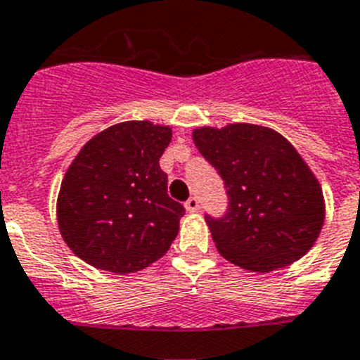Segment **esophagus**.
Returning <instances> with one entry per match:
<instances>
[{
    "label": "esophagus",
    "mask_w": 360,
    "mask_h": 360,
    "mask_svg": "<svg viewBox=\"0 0 360 360\" xmlns=\"http://www.w3.org/2000/svg\"><path fill=\"white\" fill-rule=\"evenodd\" d=\"M184 208L188 212H198L199 210V199L198 198H190L188 201L184 202Z\"/></svg>",
    "instance_id": "1"
}]
</instances>
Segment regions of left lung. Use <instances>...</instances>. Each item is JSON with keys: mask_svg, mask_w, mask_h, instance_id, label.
<instances>
[{"mask_svg": "<svg viewBox=\"0 0 360 360\" xmlns=\"http://www.w3.org/2000/svg\"><path fill=\"white\" fill-rule=\"evenodd\" d=\"M228 195L223 217L206 214L219 254L250 271L288 266L317 240L323 190L297 150L266 127L236 123L193 130Z\"/></svg>", "mask_w": 360, "mask_h": 360, "instance_id": "8db88e82", "label": "left lung"}]
</instances>
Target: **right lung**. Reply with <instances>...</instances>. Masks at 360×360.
Listing matches in <instances>:
<instances>
[{
  "label": "right lung",
  "instance_id": "obj_1",
  "mask_svg": "<svg viewBox=\"0 0 360 360\" xmlns=\"http://www.w3.org/2000/svg\"><path fill=\"white\" fill-rule=\"evenodd\" d=\"M170 139L168 127L124 121L81 148L58 198L59 232L77 257L130 274L167 254L184 215L159 167Z\"/></svg>",
  "mask_w": 360,
  "mask_h": 360
}]
</instances>
